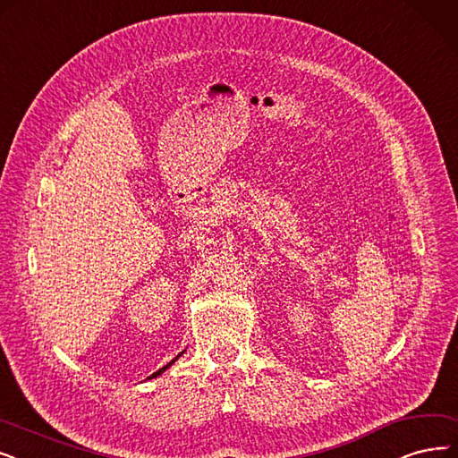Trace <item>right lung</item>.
Segmentation results:
<instances>
[{
    "label": "right lung",
    "mask_w": 458,
    "mask_h": 458,
    "mask_svg": "<svg viewBox=\"0 0 458 458\" xmlns=\"http://www.w3.org/2000/svg\"><path fill=\"white\" fill-rule=\"evenodd\" d=\"M184 352H186V350H184ZM184 352H180V353H178V355H176V357H174V359H173V360H171V362H167V364H165V367H163V369H159V370H157V372H154V374H152V376H150V377H148V379H154V377H157V376H161V374H163V372H165V370H167V369H169V367H173V364H174V360H178V357H182V355H184Z\"/></svg>",
    "instance_id": "add662e5"
}]
</instances>
